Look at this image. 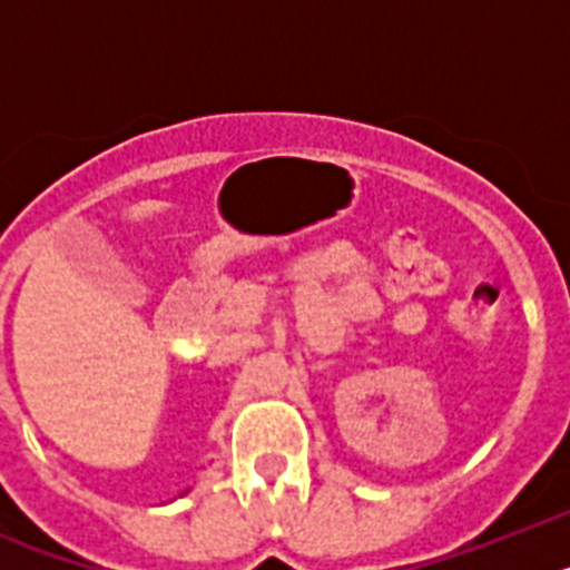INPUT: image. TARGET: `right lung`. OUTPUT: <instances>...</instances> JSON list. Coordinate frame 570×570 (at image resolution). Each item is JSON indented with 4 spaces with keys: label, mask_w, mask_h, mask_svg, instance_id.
Segmentation results:
<instances>
[{
    "label": "right lung",
    "mask_w": 570,
    "mask_h": 570,
    "mask_svg": "<svg viewBox=\"0 0 570 570\" xmlns=\"http://www.w3.org/2000/svg\"><path fill=\"white\" fill-rule=\"evenodd\" d=\"M185 493H188V491H185Z\"/></svg>",
    "instance_id": "right-lung-1"
}]
</instances>
